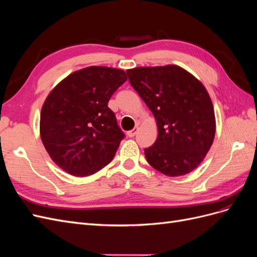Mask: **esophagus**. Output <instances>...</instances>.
Instances as JSON below:
<instances>
[{"instance_id":"1","label":"esophagus","mask_w":257,"mask_h":257,"mask_svg":"<svg viewBox=\"0 0 257 257\" xmlns=\"http://www.w3.org/2000/svg\"><path fill=\"white\" fill-rule=\"evenodd\" d=\"M137 132H138V127H134L132 131H128L126 134L128 137H134L137 134Z\"/></svg>"}]
</instances>
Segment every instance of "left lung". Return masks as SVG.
Returning <instances> with one entry per match:
<instances>
[{
	"instance_id": "obj_1",
	"label": "left lung",
	"mask_w": 257,
	"mask_h": 257,
	"mask_svg": "<svg viewBox=\"0 0 257 257\" xmlns=\"http://www.w3.org/2000/svg\"><path fill=\"white\" fill-rule=\"evenodd\" d=\"M126 73L157 121V141L145 149L148 163L170 177L191 173L205 159L215 134L206 88L177 65L136 67Z\"/></svg>"
}]
</instances>
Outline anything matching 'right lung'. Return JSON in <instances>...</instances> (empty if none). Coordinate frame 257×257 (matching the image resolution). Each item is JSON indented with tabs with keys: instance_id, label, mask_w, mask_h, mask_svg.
Instances as JSON below:
<instances>
[{
	"instance_id": "obj_1",
	"label": "right lung",
	"mask_w": 257,
	"mask_h": 257,
	"mask_svg": "<svg viewBox=\"0 0 257 257\" xmlns=\"http://www.w3.org/2000/svg\"><path fill=\"white\" fill-rule=\"evenodd\" d=\"M126 79L122 69L90 66L68 75L49 93L41 112V137L64 172L87 177L111 162L124 133L108 102Z\"/></svg>"
}]
</instances>
